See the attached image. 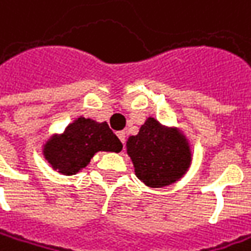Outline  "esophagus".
Wrapping results in <instances>:
<instances>
[{"mask_svg": "<svg viewBox=\"0 0 251 251\" xmlns=\"http://www.w3.org/2000/svg\"><path fill=\"white\" fill-rule=\"evenodd\" d=\"M118 137H119V140H121V143H122V144H125L126 132H124V130H122V132H118Z\"/></svg>", "mask_w": 251, "mask_h": 251, "instance_id": "1", "label": "esophagus"}]
</instances>
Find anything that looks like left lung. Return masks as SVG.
I'll list each match as a JSON object with an SVG mask.
<instances>
[{
  "label": "left lung",
  "instance_id": "obj_1",
  "mask_svg": "<svg viewBox=\"0 0 251 251\" xmlns=\"http://www.w3.org/2000/svg\"><path fill=\"white\" fill-rule=\"evenodd\" d=\"M126 152L136 176L149 187H165L182 179L192 164V149L179 127L149 117L136 136H129Z\"/></svg>",
  "mask_w": 251,
  "mask_h": 251
}]
</instances>
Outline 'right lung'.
<instances>
[{
    "mask_svg": "<svg viewBox=\"0 0 251 251\" xmlns=\"http://www.w3.org/2000/svg\"><path fill=\"white\" fill-rule=\"evenodd\" d=\"M122 143L107 122L79 117L62 133L48 137L43 144V155L51 168L66 175H76L86 168L99 151L119 152Z\"/></svg>",
    "mask_w": 251,
    "mask_h": 251,
    "instance_id": "1",
    "label": "right lung"
}]
</instances>
